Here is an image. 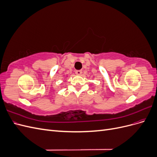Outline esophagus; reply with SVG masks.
<instances>
[{
	"label": "esophagus",
	"mask_w": 157,
	"mask_h": 157,
	"mask_svg": "<svg viewBox=\"0 0 157 157\" xmlns=\"http://www.w3.org/2000/svg\"><path fill=\"white\" fill-rule=\"evenodd\" d=\"M75 73L77 74V75H80L82 73V71H81V70H77V71H75Z\"/></svg>",
	"instance_id": "1"
}]
</instances>
